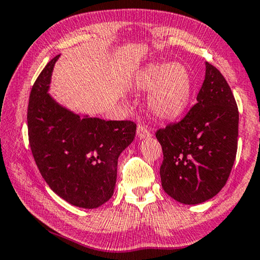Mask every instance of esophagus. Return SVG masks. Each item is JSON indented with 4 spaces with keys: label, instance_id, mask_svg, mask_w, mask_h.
I'll return each mask as SVG.
<instances>
[{
    "label": "esophagus",
    "instance_id": "34e87169",
    "mask_svg": "<svg viewBox=\"0 0 260 260\" xmlns=\"http://www.w3.org/2000/svg\"><path fill=\"white\" fill-rule=\"evenodd\" d=\"M137 134L140 139H147L150 137V131L148 129V127L145 125H138Z\"/></svg>",
    "mask_w": 260,
    "mask_h": 260
}]
</instances>
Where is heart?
Segmentation results:
<instances>
[{"label":"heart","mask_w":260,"mask_h":260,"mask_svg":"<svg viewBox=\"0 0 260 260\" xmlns=\"http://www.w3.org/2000/svg\"><path fill=\"white\" fill-rule=\"evenodd\" d=\"M135 86L152 91L148 95V110L158 120L181 117L192 95V78L189 70L179 63L153 64L135 76Z\"/></svg>","instance_id":"b5f03b06"}]
</instances>
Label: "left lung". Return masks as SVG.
Here are the masks:
<instances>
[{
	"instance_id": "left-lung-1",
	"label": "left lung",
	"mask_w": 260,
	"mask_h": 260,
	"mask_svg": "<svg viewBox=\"0 0 260 260\" xmlns=\"http://www.w3.org/2000/svg\"><path fill=\"white\" fill-rule=\"evenodd\" d=\"M239 113L235 96L219 70L205 63L197 103L179 122L156 131L164 161V190L177 202L199 204L225 185L238 145Z\"/></svg>"
}]
</instances>
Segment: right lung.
Returning <instances> with one entry per match:
<instances>
[{
	"label": "right lung",
	"mask_w": 260,
	"mask_h": 260,
	"mask_svg": "<svg viewBox=\"0 0 260 260\" xmlns=\"http://www.w3.org/2000/svg\"><path fill=\"white\" fill-rule=\"evenodd\" d=\"M58 57L46 64L30 92L31 153L58 196L75 207L98 208L113 195L118 157L134 140L137 125L131 120L81 119L57 104L48 90Z\"/></svg>",
	"instance_id": "obj_1"
}]
</instances>
